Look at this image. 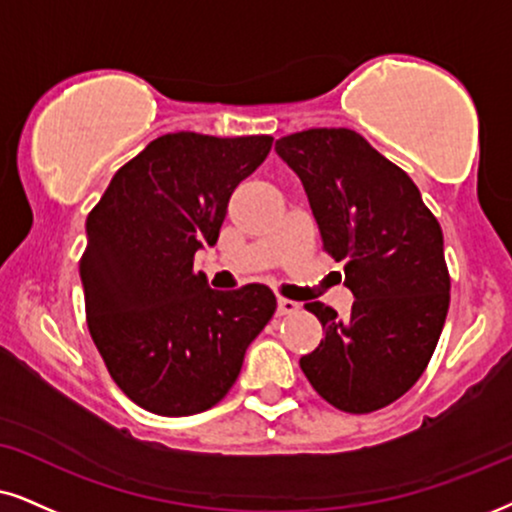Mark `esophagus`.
Masks as SVG:
<instances>
[{"mask_svg":"<svg viewBox=\"0 0 512 512\" xmlns=\"http://www.w3.org/2000/svg\"><path fill=\"white\" fill-rule=\"evenodd\" d=\"M300 312V304L293 300H286V297H278V316H288Z\"/></svg>","mask_w":512,"mask_h":512,"instance_id":"1","label":"esophagus"}]
</instances>
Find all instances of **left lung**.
Segmentation results:
<instances>
[{"label": "left lung", "mask_w": 512, "mask_h": 512, "mask_svg": "<svg viewBox=\"0 0 512 512\" xmlns=\"http://www.w3.org/2000/svg\"><path fill=\"white\" fill-rule=\"evenodd\" d=\"M276 153L300 177L354 295L345 319L304 304L326 335L300 368L335 409H383L416 385L442 335L451 290L442 229L409 174L352 129L288 134Z\"/></svg>", "instance_id": "1"}]
</instances>
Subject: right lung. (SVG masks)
I'll return each instance as SVG.
<instances>
[{
    "instance_id": "obj_1",
    "label": "right lung",
    "mask_w": 512,
    "mask_h": 512,
    "mask_svg": "<svg viewBox=\"0 0 512 512\" xmlns=\"http://www.w3.org/2000/svg\"><path fill=\"white\" fill-rule=\"evenodd\" d=\"M271 137L177 132L122 165L87 217L80 278L108 373L158 416L208 411L236 383L245 349L276 312L262 283L212 290L193 255L215 245L234 189Z\"/></svg>"
}]
</instances>
